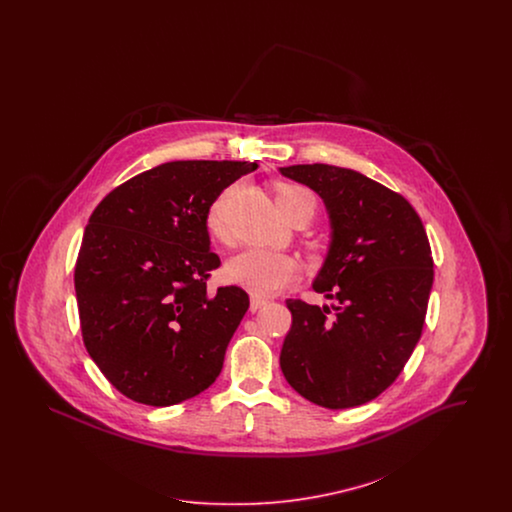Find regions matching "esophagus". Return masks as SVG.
<instances>
[{
    "mask_svg": "<svg viewBox=\"0 0 512 512\" xmlns=\"http://www.w3.org/2000/svg\"><path fill=\"white\" fill-rule=\"evenodd\" d=\"M267 299H263V297H257V295H253L251 297V303H249V309L255 313V311H259L261 307H265L267 305Z\"/></svg>",
    "mask_w": 512,
    "mask_h": 512,
    "instance_id": "34e87169",
    "label": "esophagus"
}]
</instances>
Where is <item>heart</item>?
Here are the masks:
<instances>
[{
	"instance_id": "heart-1",
	"label": "heart",
	"mask_w": 512,
	"mask_h": 512,
	"mask_svg": "<svg viewBox=\"0 0 512 512\" xmlns=\"http://www.w3.org/2000/svg\"><path fill=\"white\" fill-rule=\"evenodd\" d=\"M232 192V188L222 192L207 213V228L211 236L219 240H224L228 234L224 211ZM276 207L282 217H288L297 211H305L309 217H313L317 211V199L301 186L280 184L276 188ZM224 276L228 282L242 286L247 292L255 295H272L295 282L297 265L293 259L280 253H272L265 249H247L226 263Z\"/></svg>"
}]
</instances>
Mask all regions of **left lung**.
<instances>
[{
	"mask_svg": "<svg viewBox=\"0 0 512 512\" xmlns=\"http://www.w3.org/2000/svg\"><path fill=\"white\" fill-rule=\"evenodd\" d=\"M278 172L326 207L330 244L313 290L336 301H286L293 320L280 368L315 405H363L393 384L420 340L434 284L426 230L403 195L361 172L322 163Z\"/></svg>",
	"mask_w": 512,
	"mask_h": 512,
	"instance_id": "8db88e82",
	"label": "left lung"
}]
</instances>
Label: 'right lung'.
Returning <instances> with one entry per match:
<instances>
[{
    "instance_id": "1",
    "label": "right lung",
    "mask_w": 512,
    "mask_h": 512,
    "mask_svg": "<svg viewBox=\"0 0 512 512\" xmlns=\"http://www.w3.org/2000/svg\"><path fill=\"white\" fill-rule=\"evenodd\" d=\"M259 165L171 161L107 195L84 228L74 290L84 345L132 401L169 407L219 378L249 297L207 292L220 267L207 213L232 182Z\"/></svg>"
}]
</instances>
